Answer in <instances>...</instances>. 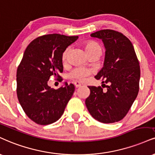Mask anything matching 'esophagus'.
<instances>
[{
  "instance_id": "1",
  "label": "esophagus",
  "mask_w": 155,
  "mask_h": 155,
  "mask_svg": "<svg viewBox=\"0 0 155 155\" xmlns=\"http://www.w3.org/2000/svg\"><path fill=\"white\" fill-rule=\"evenodd\" d=\"M74 85H75V87H76V88H79V87H81V83L79 82V81H75V82H74Z\"/></svg>"
}]
</instances>
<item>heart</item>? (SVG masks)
Here are the masks:
<instances>
[{"instance_id":"obj_1","label":"heart","mask_w":155,"mask_h":155,"mask_svg":"<svg viewBox=\"0 0 155 155\" xmlns=\"http://www.w3.org/2000/svg\"><path fill=\"white\" fill-rule=\"evenodd\" d=\"M84 49L87 52V53L89 55L92 54L95 52H100L101 53V48H100V45L97 43L96 42L94 41H88V42L84 43ZM68 53V49H67L66 51L63 53V59L65 60L66 58L67 54ZM90 74V71L89 70L85 69L83 68H75L69 74V77L74 79L77 80H83L85 77H87L89 74Z\"/></svg>"}]
</instances>
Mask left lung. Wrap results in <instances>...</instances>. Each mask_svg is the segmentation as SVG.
<instances>
[{
    "instance_id": "left-lung-1",
    "label": "left lung",
    "mask_w": 155,
    "mask_h": 155,
    "mask_svg": "<svg viewBox=\"0 0 155 155\" xmlns=\"http://www.w3.org/2000/svg\"><path fill=\"white\" fill-rule=\"evenodd\" d=\"M90 36L101 40L105 46L103 67L95 78L108 85L106 92L101 87H89L90 94L85 100L86 106L97 120L118 122L126 116L138 95L139 61L131 41L118 31L102 29Z\"/></svg>"
}]
</instances>
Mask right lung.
<instances>
[{
    "label": "right lung",
    "instance_id": "right-lung-1",
    "mask_svg": "<svg viewBox=\"0 0 155 155\" xmlns=\"http://www.w3.org/2000/svg\"><path fill=\"white\" fill-rule=\"evenodd\" d=\"M79 38L59 34L39 37L29 43L17 68V97L24 113L40 125L57 121L64 112L75 87L65 83L58 89L49 87L50 76L63 72V53Z\"/></svg>",
    "mask_w": 155,
    "mask_h": 155
}]
</instances>
